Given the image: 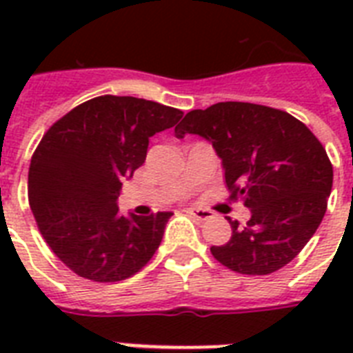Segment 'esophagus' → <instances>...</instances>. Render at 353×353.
<instances>
[{"mask_svg": "<svg viewBox=\"0 0 353 353\" xmlns=\"http://www.w3.org/2000/svg\"><path fill=\"white\" fill-rule=\"evenodd\" d=\"M188 214L192 216V218H196V220L199 221H205V220H210L212 218V212L210 210H203V209H190L187 210Z\"/></svg>", "mask_w": 353, "mask_h": 353, "instance_id": "1", "label": "esophagus"}]
</instances>
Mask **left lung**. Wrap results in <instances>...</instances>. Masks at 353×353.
<instances>
[{"label": "left lung", "mask_w": 353, "mask_h": 353, "mask_svg": "<svg viewBox=\"0 0 353 353\" xmlns=\"http://www.w3.org/2000/svg\"><path fill=\"white\" fill-rule=\"evenodd\" d=\"M209 139L223 161L229 199L251 209L245 225L229 220L231 240L212 256L241 274H269L290 263L315 234L328 207L334 166L310 128L276 108L218 102L192 110L179 139Z\"/></svg>", "instance_id": "obj_1"}]
</instances>
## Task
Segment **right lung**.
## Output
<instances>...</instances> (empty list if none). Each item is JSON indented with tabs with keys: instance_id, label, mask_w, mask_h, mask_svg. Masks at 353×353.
<instances>
[{
	"instance_id": "add662e5",
	"label": "right lung",
	"mask_w": 353,
	"mask_h": 353,
	"mask_svg": "<svg viewBox=\"0 0 353 353\" xmlns=\"http://www.w3.org/2000/svg\"><path fill=\"white\" fill-rule=\"evenodd\" d=\"M181 110L135 97L102 95L58 119L29 166V205L51 251L91 282L139 273L157 251L172 212L124 218V177L143 165L148 139L172 128Z\"/></svg>"
}]
</instances>
